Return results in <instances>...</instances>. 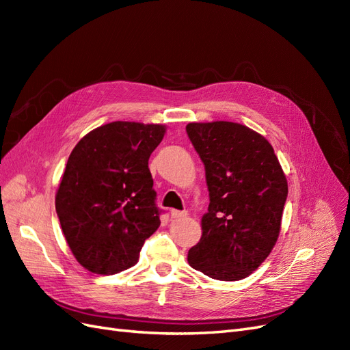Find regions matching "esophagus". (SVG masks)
I'll use <instances>...</instances> for the list:
<instances>
[{
	"mask_svg": "<svg viewBox=\"0 0 350 350\" xmlns=\"http://www.w3.org/2000/svg\"><path fill=\"white\" fill-rule=\"evenodd\" d=\"M188 213L187 211H179V210H172L171 211V219L174 220H178V219H184Z\"/></svg>",
	"mask_w": 350,
	"mask_h": 350,
	"instance_id": "1",
	"label": "esophagus"
}]
</instances>
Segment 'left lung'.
Segmentation results:
<instances>
[{
    "instance_id": "8db88e82",
    "label": "left lung",
    "mask_w": 350,
    "mask_h": 350,
    "mask_svg": "<svg viewBox=\"0 0 350 350\" xmlns=\"http://www.w3.org/2000/svg\"><path fill=\"white\" fill-rule=\"evenodd\" d=\"M187 134L204 163L210 197L189 266L211 279H245L280 234L288 181L279 159L261 134L238 122H189Z\"/></svg>"
}]
</instances>
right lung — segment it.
Returning <instances> with one entry per match:
<instances>
[{
	"label": "right lung",
	"mask_w": 350,
	"mask_h": 350,
	"mask_svg": "<svg viewBox=\"0 0 350 350\" xmlns=\"http://www.w3.org/2000/svg\"><path fill=\"white\" fill-rule=\"evenodd\" d=\"M165 131L159 124L115 121L72 149L55 208L72 256L89 271L115 274L133 267L161 225L149 157Z\"/></svg>",
	"instance_id": "obj_1"
}]
</instances>
